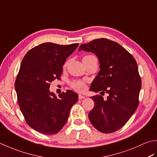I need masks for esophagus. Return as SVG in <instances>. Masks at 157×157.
<instances>
[{
    "mask_svg": "<svg viewBox=\"0 0 157 157\" xmlns=\"http://www.w3.org/2000/svg\"><path fill=\"white\" fill-rule=\"evenodd\" d=\"M86 97L84 96H82V95H81V94H79V96H78V98L79 99V100H82V99H84V98H85Z\"/></svg>",
    "mask_w": 157,
    "mask_h": 157,
    "instance_id": "esophagus-1",
    "label": "esophagus"
}]
</instances>
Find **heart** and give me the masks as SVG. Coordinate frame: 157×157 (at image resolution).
Listing matches in <instances>:
<instances>
[{"label": "heart", "mask_w": 157, "mask_h": 157, "mask_svg": "<svg viewBox=\"0 0 157 157\" xmlns=\"http://www.w3.org/2000/svg\"><path fill=\"white\" fill-rule=\"evenodd\" d=\"M88 56H94L92 55H87L85 56L84 57H88ZM71 87L75 90L76 91L78 92H84L86 90V83L84 81H74L71 83Z\"/></svg>", "instance_id": "heart-1"}]
</instances>
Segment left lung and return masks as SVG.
Listing matches in <instances>:
<instances>
[{"instance_id": "8db88e82", "label": "left lung", "mask_w": 157, "mask_h": 157, "mask_svg": "<svg viewBox=\"0 0 157 157\" xmlns=\"http://www.w3.org/2000/svg\"><path fill=\"white\" fill-rule=\"evenodd\" d=\"M92 52L97 56L100 70L90 90L107 93L92 96L94 106L88 117L98 131L109 134L117 131L128 121L139 104L142 81L135 59L122 46L106 38L96 39L79 47V51Z\"/></svg>"}]
</instances>
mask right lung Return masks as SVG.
Wrapping results in <instances>:
<instances>
[{"instance_id": "right-lung-1", "label": "right lung", "mask_w": 157, "mask_h": 157, "mask_svg": "<svg viewBox=\"0 0 157 157\" xmlns=\"http://www.w3.org/2000/svg\"><path fill=\"white\" fill-rule=\"evenodd\" d=\"M78 45L45 42L29 50L22 60L15 83L17 102L26 123L41 134H57L78 101L74 92L67 90L56 97L49 88L61 79L63 65Z\"/></svg>"}]
</instances>
